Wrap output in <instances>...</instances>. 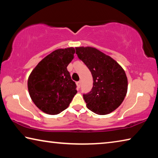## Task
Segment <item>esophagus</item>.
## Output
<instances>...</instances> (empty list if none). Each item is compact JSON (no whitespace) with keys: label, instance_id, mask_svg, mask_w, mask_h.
I'll return each mask as SVG.
<instances>
[{"label":"esophagus","instance_id":"1","mask_svg":"<svg viewBox=\"0 0 158 158\" xmlns=\"http://www.w3.org/2000/svg\"><path fill=\"white\" fill-rule=\"evenodd\" d=\"M81 81H77V87L79 88H80V86H81Z\"/></svg>","mask_w":158,"mask_h":158}]
</instances>
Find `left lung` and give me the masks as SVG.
Instances as JSON below:
<instances>
[{"label": "left lung", "mask_w": 158, "mask_h": 158, "mask_svg": "<svg viewBox=\"0 0 158 158\" xmlns=\"http://www.w3.org/2000/svg\"><path fill=\"white\" fill-rule=\"evenodd\" d=\"M76 53L92 74L93 85L83 94L89 109L106 115L121 105L127 90L124 69L116 60L93 47H76Z\"/></svg>", "instance_id": "left-lung-1"}]
</instances>
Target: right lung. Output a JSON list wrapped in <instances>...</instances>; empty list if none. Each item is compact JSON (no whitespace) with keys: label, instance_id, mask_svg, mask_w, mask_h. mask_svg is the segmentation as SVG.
I'll return each mask as SVG.
<instances>
[{"label":"right lung","instance_id":"add662e5","mask_svg":"<svg viewBox=\"0 0 158 158\" xmlns=\"http://www.w3.org/2000/svg\"><path fill=\"white\" fill-rule=\"evenodd\" d=\"M73 47L59 49L43 58L28 80L31 98L37 107L50 115L65 110L77 93L67 67L74 58Z\"/></svg>","mask_w":158,"mask_h":158}]
</instances>
